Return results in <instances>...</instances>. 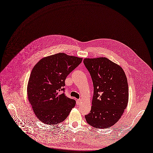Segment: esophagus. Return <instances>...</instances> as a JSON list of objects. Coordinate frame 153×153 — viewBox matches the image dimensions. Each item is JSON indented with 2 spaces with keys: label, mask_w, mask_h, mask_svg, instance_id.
<instances>
[{
  "label": "esophagus",
  "mask_w": 153,
  "mask_h": 153,
  "mask_svg": "<svg viewBox=\"0 0 153 153\" xmlns=\"http://www.w3.org/2000/svg\"><path fill=\"white\" fill-rule=\"evenodd\" d=\"M81 99H78V100H76V104L78 105V104H79L81 103Z\"/></svg>",
  "instance_id": "34e87169"
}]
</instances>
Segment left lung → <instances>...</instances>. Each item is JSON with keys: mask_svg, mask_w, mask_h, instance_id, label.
<instances>
[{"mask_svg": "<svg viewBox=\"0 0 153 153\" xmlns=\"http://www.w3.org/2000/svg\"><path fill=\"white\" fill-rule=\"evenodd\" d=\"M94 86L90 113L87 122L97 128H108L121 117L129 98L128 85L123 69L105 57L84 59Z\"/></svg>", "mask_w": 153, "mask_h": 153, "instance_id": "8db88e82", "label": "left lung"}]
</instances>
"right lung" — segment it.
Wrapping results in <instances>:
<instances>
[{
    "mask_svg": "<svg viewBox=\"0 0 153 153\" xmlns=\"http://www.w3.org/2000/svg\"><path fill=\"white\" fill-rule=\"evenodd\" d=\"M82 60L59 53L42 59L34 66L27 86L28 99L43 123L56 125L63 122L75 107V100L65 96L63 87L67 76Z\"/></svg>",
    "mask_w": 153,
    "mask_h": 153,
    "instance_id": "right-lung-1",
    "label": "right lung"
}]
</instances>
